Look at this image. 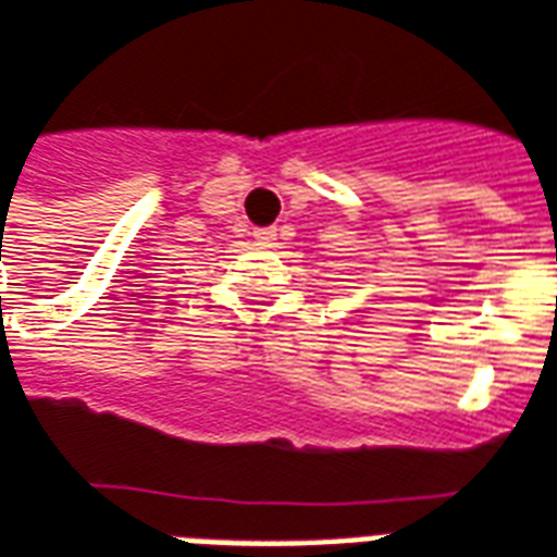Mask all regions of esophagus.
I'll list each match as a JSON object with an SVG mask.
<instances>
[{"instance_id": "1", "label": "esophagus", "mask_w": 557, "mask_h": 557, "mask_svg": "<svg viewBox=\"0 0 557 557\" xmlns=\"http://www.w3.org/2000/svg\"><path fill=\"white\" fill-rule=\"evenodd\" d=\"M255 240H261V244H270L275 240V225H263V228H255Z\"/></svg>"}]
</instances>
